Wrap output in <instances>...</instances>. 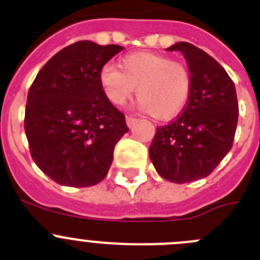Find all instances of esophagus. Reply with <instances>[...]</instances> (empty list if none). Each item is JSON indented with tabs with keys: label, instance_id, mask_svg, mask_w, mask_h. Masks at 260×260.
Wrapping results in <instances>:
<instances>
[{
	"label": "esophagus",
	"instance_id": "esophagus-1",
	"mask_svg": "<svg viewBox=\"0 0 260 260\" xmlns=\"http://www.w3.org/2000/svg\"><path fill=\"white\" fill-rule=\"evenodd\" d=\"M138 119L135 118V117H133V116H127L126 117V123H127V126L128 127H132L133 125H134L135 122H137Z\"/></svg>",
	"mask_w": 260,
	"mask_h": 260
}]
</instances>
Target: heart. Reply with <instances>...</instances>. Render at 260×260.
<instances>
[{"mask_svg": "<svg viewBox=\"0 0 260 260\" xmlns=\"http://www.w3.org/2000/svg\"><path fill=\"white\" fill-rule=\"evenodd\" d=\"M108 62L99 80L110 104L121 107L135 92L139 108L158 119H169L185 109L192 91L191 71L185 63L155 53H133L119 62Z\"/></svg>", "mask_w": 260, "mask_h": 260, "instance_id": "obj_1", "label": "heart"}]
</instances>
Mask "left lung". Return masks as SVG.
Returning <instances> with one entry per match:
<instances>
[{
    "instance_id": "1",
    "label": "left lung",
    "mask_w": 260,
    "mask_h": 260,
    "mask_svg": "<svg viewBox=\"0 0 260 260\" xmlns=\"http://www.w3.org/2000/svg\"><path fill=\"white\" fill-rule=\"evenodd\" d=\"M167 50L183 53L192 91L180 116L157 127L150 157L162 178L186 183L212 173L231 151L238 121L237 93L228 73L204 50L185 41Z\"/></svg>"
}]
</instances>
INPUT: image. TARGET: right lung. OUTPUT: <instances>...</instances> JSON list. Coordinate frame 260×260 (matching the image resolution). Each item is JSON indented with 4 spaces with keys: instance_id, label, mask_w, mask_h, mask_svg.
I'll use <instances>...</instances> for the list:
<instances>
[{
    "instance_id": "1",
    "label": "right lung",
    "mask_w": 260,
    "mask_h": 260,
    "mask_svg": "<svg viewBox=\"0 0 260 260\" xmlns=\"http://www.w3.org/2000/svg\"><path fill=\"white\" fill-rule=\"evenodd\" d=\"M123 49L77 41L45 63L28 89L24 130L34 161L59 185L103 181L117 142L128 132L125 114L108 102L99 74Z\"/></svg>"
}]
</instances>
